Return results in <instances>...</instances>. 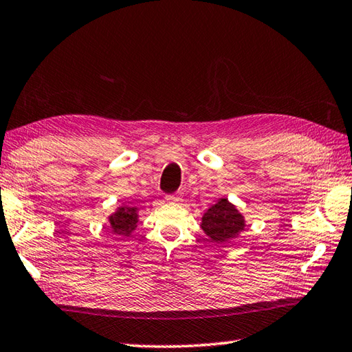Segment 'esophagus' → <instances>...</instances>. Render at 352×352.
Returning a JSON list of instances; mask_svg holds the SVG:
<instances>
[{
  "mask_svg": "<svg viewBox=\"0 0 352 352\" xmlns=\"http://www.w3.org/2000/svg\"><path fill=\"white\" fill-rule=\"evenodd\" d=\"M166 199H167V202H170V204L181 202V196H177V195H168V196H166Z\"/></svg>",
  "mask_w": 352,
  "mask_h": 352,
  "instance_id": "obj_1",
  "label": "esophagus"
}]
</instances>
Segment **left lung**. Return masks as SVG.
<instances>
[{
	"instance_id": "8db88e82",
	"label": "left lung",
	"mask_w": 352,
	"mask_h": 352,
	"mask_svg": "<svg viewBox=\"0 0 352 352\" xmlns=\"http://www.w3.org/2000/svg\"><path fill=\"white\" fill-rule=\"evenodd\" d=\"M202 229L212 241L226 243L245 229V219L228 199H220L204 214Z\"/></svg>"
}]
</instances>
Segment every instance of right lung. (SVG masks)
<instances>
[{
    "label": "right lung",
    "instance_id": "right-lung-1",
    "mask_svg": "<svg viewBox=\"0 0 352 352\" xmlns=\"http://www.w3.org/2000/svg\"><path fill=\"white\" fill-rule=\"evenodd\" d=\"M112 229L120 235H129L136 228L138 221V214L133 206H121L116 214H112L111 219Z\"/></svg>",
    "mask_w": 352,
    "mask_h": 352
}]
</instances>
